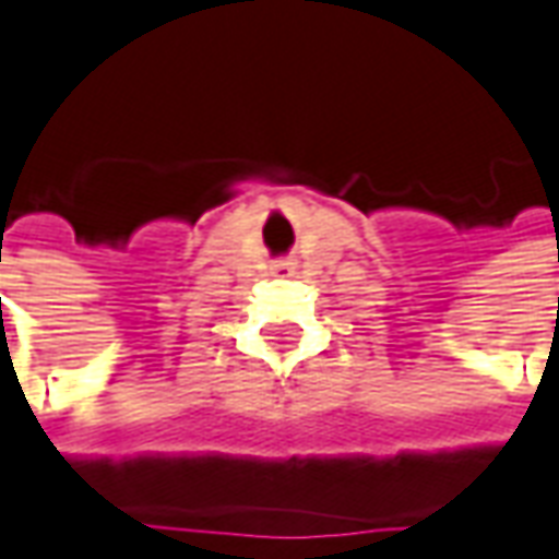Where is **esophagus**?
Listing matches in <instances>:
<instances>
[{
	"mask_svg": "<svg viewBox=\"0 0 559 559\" xmlns=\"http://www.w3.org/2000/svg\"><path fill=\"white\" fill-rule=\"evenodd\" d=\"M294 269V263H278L275 265V272H290Z\"/></svg>",
	"mask_w": 559,
	"mask_h": 559,
	"instance_id": "1",
	"label": "esophagus"
}]
</instances>
